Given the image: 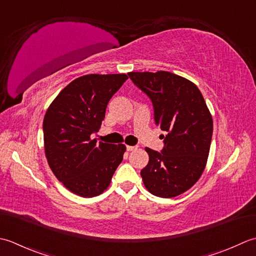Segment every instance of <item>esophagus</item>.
<instances>
[{
  "label": "esophagus",
  "mask_w": 256,
  "mask_h": 256,
  "mask_svg": "<svg viewBox=\"0 0 256 256\" xmlns=\"http://www.w3.org/2000/svg\"><path fill=\"white\" fill-rule=\"evenodd\" d=\"M127 151H132V150H134V149H137V147H136V146H127Z\"/></svg>",
  "instance_id": "1"
}]
</instances>
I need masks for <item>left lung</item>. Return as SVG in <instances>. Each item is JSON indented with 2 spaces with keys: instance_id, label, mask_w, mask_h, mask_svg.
I'll list each match as a JSON object with an SVG mask.
<instances>
[{
  "instance_id": "8db88e82",
  "label": "left lung",
  "mask_w": 256,
  "mask_h": 256,
  "mask_svg": "<svg viewBox=\"0 0 256 256\" xmlns=\"http://www.w3.org/2000/svg\"><path fill=\"white\" fill-rule=\"evenodd\" d=\"M154 106L157 126L166 132L164 148H146L149 162L140 171L151 194L174 198L199 180L206 164L213 122L201 92L186 78L160 70L129 72Z\"/></svg>"
}]
</instances>
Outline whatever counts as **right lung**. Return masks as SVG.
I'll use <instances>...</instances> for the list:
<instances>
[{"instance_id":"right-lung-1","label":"right lung","mask_w":256,"mask_h":256,"mask_svg":"<svg viewBox=\"0 0 256 256\" xmlns=\"http://www.w3.org/2000/svg\"><path fill=\"white\" fill-rule=\"evenodd\" d=\"M126 74L76 78L50 104L43 122L45 154L55 176L72 194L99 196L110 184L126 151L124 144L92 139L100 128L114 92Z\"/></svg>"}]
</instances>
